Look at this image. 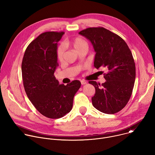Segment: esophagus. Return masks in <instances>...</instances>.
<instances>
[{
	"mask_svg": "<svg viewBox=\"0 0 155 155\" xmlns=\"http://www.w3.org/2000/svg\"><path fill=\"white\" fill-rule=\"evenodd\" d=\"M80 81H81V84H86V81H84V80H81Z\"/></svg>",
	"mask_w": 155,
	"mask_h": 155,
	"instance_id": "obj_1",
	"label": "esophagus"
}]
</instances>
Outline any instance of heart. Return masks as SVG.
Masks as SVG:
<instances>
[{
    "instance_id": "1",
    "label": "heart",
    "mask_w": 155,
    "mask_h": 155,
    "mask_svg": "<svg viewBox=\"0 0 155 155\" xmlns=\"http://www.w3.org/2000/svg\"><path fill=\"white\" fill-rule=\"evenodd\" d=\"M69 44L78 51L82 48H87V42L81 37L77 36L70 41H69ZM57 58L59 61H61L64 58V46L63 44H60L57 49Z\"/></svg>"
}]
</instances>
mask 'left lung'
<instances>
[{"label": "left lung", "instance_id": "8db88e82", "mask_svg": "<svg viewBox=\"0 0 155 155\" xmlns=\"http://www.w3.org/2000/svg\"><path fill=\"white\" fill-rule=\"evenodd\" d=\"M79 34L92 43L96 52L94 66L105 68V83L89 81L95 89L92 105L105 114L122 110L132 94L136 78V67L132 53L125 41L119 35L104 27H90Z\"/></svg>", "mask_w": 155, "mask_h": 155}]
</instances>
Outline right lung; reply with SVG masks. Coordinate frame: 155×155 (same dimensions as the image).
<instances>
[{
	"label": "right lung",
	"instance_id": "right-lung-1",
	"mask_svg": "<svg viewBox=\"0 0 155 155\" xmlns=\"http://www.w3.org/2000/svg\"><path fill=\"white\" fill-rule=\"evenodd\" d=\"M64 31L41 33L27 46L22 62L25 91L35 108L50 119H59L69 113L74 97L81 86L78 80L59 84L54 72L58 66L57 42Z\"/></svg>",
	"mask_w": 155,
	"mask_h": 155
}]
</instances>
